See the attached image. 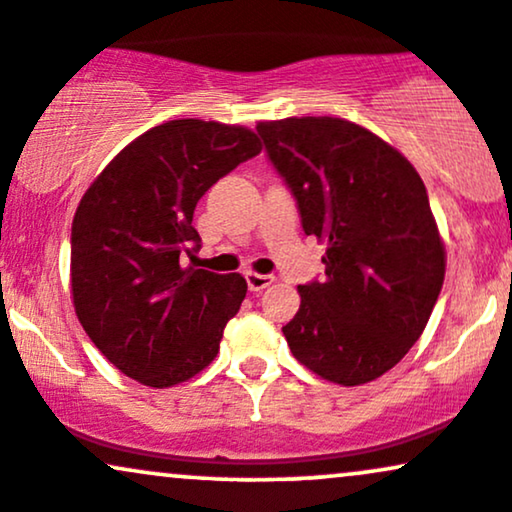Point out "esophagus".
<instances>
[{
    "label": "esophagus",
    "instance_id": "1",
    "mask_svg": "<svg viewBox=\"0 0 512 512\" xmlns=\"http://www.w3.org/2000/svg\"><path fill=\"white\" fill-rule=\"evenodd\" d=\"M246 278V285H249L251 292H261L266 290V287H270L275 282L273 275H263V273H254V270H246L244 273Z\"/></svg>",
    "mask_w": 512,
    "mask_h": 512
}]
</instances>
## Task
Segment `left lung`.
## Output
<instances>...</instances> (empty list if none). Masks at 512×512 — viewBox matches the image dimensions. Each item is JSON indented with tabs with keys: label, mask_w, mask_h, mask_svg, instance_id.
Masks as SVG:
<instances>
[{
	"label": "left lung",
	"mask_w": 512,
	"mask_h": 512,
	"mask_svg": "<svg viewBox=\"0 0 512 512\" xmlns=\"http://www.w3.org/2000/svg\"><path fill=\"white\" fill-rule=\"evenodd\" d=\"M256 131L304 232L326 244V280L297 287L287 345L330 383L376 381L424 333L446 278L422 177L398 148L340 117H287Z\"/></svg>",
	"instance_id": "left-lung-1"
}]
</instances>
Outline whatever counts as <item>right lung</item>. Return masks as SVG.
<instances>
[{"label":"right lung","mask_w":512,"mask_h":512,"mask_svg":"<svg viewBox=\"0 0 512 512\" xmlns=\"http://www.w3.org/2000/svg\"><path fill=\"white\" fill-rule=\"evenodd\" d=\"M261 141L237 124L172 119L114 155L71 225V297L107 362L150 388L189 381L213 362L246 297L239 273L182 268L206 191Z\"/></svg>","instance_id":"add662e5"}]
</instances>
